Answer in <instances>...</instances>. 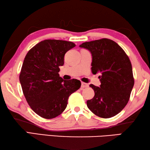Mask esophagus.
Here are the masks:
<instances>
[{
	"instance_id": "esophagus-1",
	"label": "esophagus",
	"mask_w": 150,
	"mask_h": 150,
	"mask_svg": "<svg viewBox=\"0 0 150 150\" xmlns=\"http://www.w3.org/2000/svg\"><path fill=\"white\" fill-rule=\"evenodd\" d=\"M88 85L87 83H83L82 82L81 83V88H86V87H88Z\"/></svg>"
}]
</instances>
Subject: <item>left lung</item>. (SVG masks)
<instances>
[{"label": "left lung", "mask_w": 150, "mask_h": 150, "mask_svg": "<svg viewBox=\"0 0 150 150\" xmlns=\"http://www.w3.org/2000/svg\"><path fill=\"white\" fill-rule=\"evenodd\" d=\"M79 47L90 51L92 72L100 74V87L89 85L95 96L87 101L88 109L100 118L115 116L127 105L134 85L130 59L122 48L110 39L86 42Z\"/></svg>", "instance_id": "left-lung-1"}]
</instances>
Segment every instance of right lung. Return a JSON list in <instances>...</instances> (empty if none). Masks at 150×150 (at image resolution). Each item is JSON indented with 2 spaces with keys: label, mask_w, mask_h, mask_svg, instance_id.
Masks as SVG:
<instances>
[{
  "label": "right lung",
  "mask_w": 150,
  "mask_h": 150,
  "mask_svg": "<svg viewBox=\"0 0 150 150\" xmlns=\"http://www.w3.org/2000/svg\"><path fill=\"white\" fill-rule=\"evenodd\" d=\"M75 46L71 42L45 40L31 48L24 58L19 76L22 91L30 108L42 118L60 115L69 96L81 87L80 81H64L59 75L65 53Z\"/></svg>",
  "instance_id": "obj_1"
}]
</instances>
